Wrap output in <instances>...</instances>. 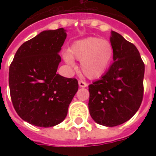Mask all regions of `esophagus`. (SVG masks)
<instances>
[{"mask_svg":"<svg viewBox=\"0 0 156 156\" xmlns=\"http://www.w3.org/2000/svg\"><path fill=\"white\" fill-rule=\"evenodd\" d=\"M78 85H79V87L85 88V87H87V86H88V83H87L86 82L83 81V80H79V81H78Z\"/></svg>","mask_w":156,"mask_h":156,"instance_id":"obj_1","label":"esophagus"}]
</instances>
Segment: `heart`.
I'll use <instances>...</instances> for the list:
<instances>
[{"mask_svg":"<svg viewBox=\"0 0 156 156\" xmlns=\"http://www.w3.org/2000/svg\"><path fill=\"white\" fill-rule=\"evenodd\" d=\"M114 48L110 41L98 37L75 41L69 48V54L64 56L69 64H73V58L81 61V70L88 78H97L104 74L111 63Z\"/></svg>","mask_w":156,"mask_h":156,"instance_id":"1","label":"heart"}]
</instances>
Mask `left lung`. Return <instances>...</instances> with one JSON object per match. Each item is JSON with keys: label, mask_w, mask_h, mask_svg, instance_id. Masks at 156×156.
<instances>
[{"label": "left lung", "mask_w": 156, "mask_h": 156, "mask_svg": "<svg viewBox=\"0 0 156 156\" xmlns=\"http://www.w3.org/2000/svg\"><path fill=\"white\" fill-rule=\"evenodd\" d=\"M114 62L100 79L88 86V108L93 119L114 127L133 117L144 95V64L133 43L112 31Z\"/></svg>", "instance_id": "8db88e82"}]
</instances>
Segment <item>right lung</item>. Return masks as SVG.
<instances>
[{
	"instance_id": "1",
	"label": "right lung",
	"mask_w": 156,
	"mask_h": 156,
	"mask_svg": "<svg viewBox=\"0 0 156 156\" xmlns=\"http://www.w3.org/2000/svg\"><path fill=\"white\" fill-rule=\"evenodd\" d=\"M63 28L43 31L18 48L9 68L12 105L23 120L39 127L60 124L78 89L76 78L57 73Z\"/></svg>"
}]
</instances>
